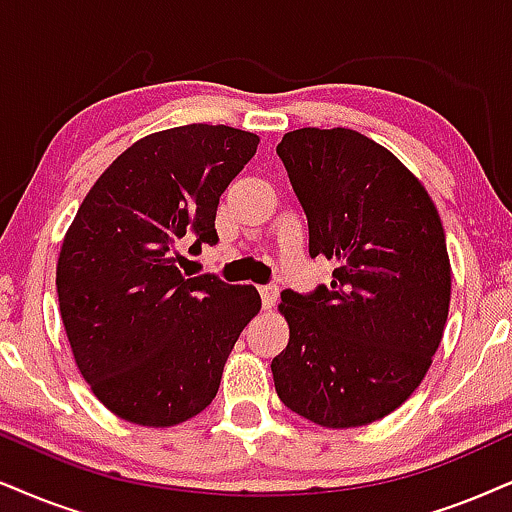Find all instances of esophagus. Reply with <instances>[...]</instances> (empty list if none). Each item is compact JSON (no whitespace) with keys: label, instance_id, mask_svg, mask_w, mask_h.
<instances>
[{"label":"esophagus","instance_id":"34e87169","mask_svg":"<svg viewBox=\"0 0 512 512\" xmlns=\"http://www.w3.org/2000/svg\"><path fill=\"white\" fill-rule=\"evenodd\" d=\"M260 295H262L264 309H271V307H274V302L278 300V288L276 286H262Z\"/></svg>","mask_w":512,"mask_h":512}]
</instances>
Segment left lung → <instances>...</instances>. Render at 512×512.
I'll use <instances>...</instances> for the list:
<instances>
[{
	"instance_id": "1",
	"label": "left lung",
	"mask_w": 512,
	"mask_h": 512,
	"mask_svg": "<svg viewBox=\"0 0 512 512\" xmlns=\"http://www.w3.org/2000/svg\"><path fill=\"white\" fill-rule=\"evenodd\" d=\"M309 222V255L335 262L331 288L283 290L288 345L276 394L323 428L399 409L442 342L451 262L430 193L392 151L347 127H302L276 146Z\"/></svg>"
}]
</instances>
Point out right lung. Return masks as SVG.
I'll return each instance as SVG.
<instances>
[{"label": "right lung", "instance_id": "right-lung-1", "mask_svg": "<svg viewBox=\"0 0 512 512\" xmlns=\"http://www.w3.org/2000/svg\"><path fill=\"white\" fill-rule=\"evenodd\" d=\"M257 144L203 122L148 134L103 170L63 236L56 290L75 364L127 423L172 428L210 406L260 312L255 286L177 267L184 236L191 250L217 243L219 196Z\"/></svg>", "mask_w": 512, "mask_h": 512}]
</instances>
